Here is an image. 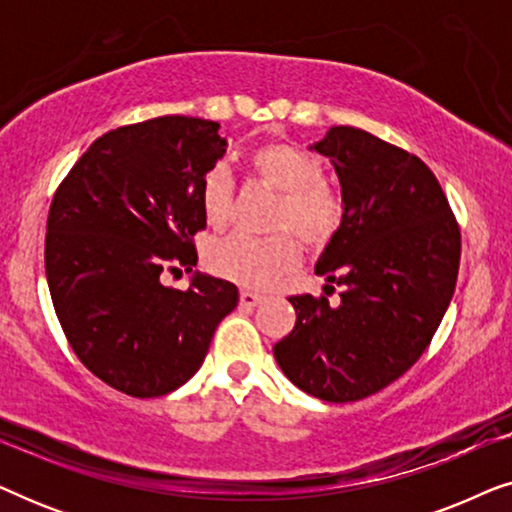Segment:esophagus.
Returning <instances> with one entry per match:
<instances>
[{
	"instance_id": "34e87169",
	"label": "esophagus",
	"mask_w": 512,
	"mask_h": 512,
	"mask_svg": "<svg viewBox=\"0 0 512 512\" xmlns=\"http://www.w3.org/2000/svg\"><path fill=\"white\" fill-rule=\"evenodd\" d=\"M263 296H258V293L254 291H240V305L242 307H256L258 303H261Z\"/></svg>"
}]
</instances>
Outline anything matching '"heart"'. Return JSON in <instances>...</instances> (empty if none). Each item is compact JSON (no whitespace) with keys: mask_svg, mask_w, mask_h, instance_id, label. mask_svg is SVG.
Segmentation results:
<instances>
[{"mask_svg":"<svg viewBox=\"0 0 512 512\" xmlns=\"http://www.w3.org/2000/svg\"><path fill=\"white\" fill-rule=\"evenodd\" d=\"M254 177L263 186L282 193L272 214V237L228 235L214 240L205 251L207 268L216 277L244 289H268L298 265V242L321 249L333 240L345 219L342 198L326 186L324 167L317 158L293 144H265L249 158ZM233 177L223 165H214L200 181V209L207 226H226L233 214ZM293 232L292 236L288 233Z\"/></svg>","mask_w":512,"mask_h":512,"instance_id":"b5f03b06","label":"heart"}]
</instances>
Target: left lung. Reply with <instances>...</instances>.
<instances>
[{"label":"left lung","instance_id":"obj_1","mask_svg":"<svg viewBox=\"0 0 512 512\" xmlns=\"http://www.w3.org/2000/svg\"><path fill=\"white\" fill-rule=\"evenodd\" d=\"M331 160L345 219L314 272L340 286L291 296L296 326L272 352L284 375L328 403L361 401L429 347L457 284L461 235L438 179L412 153L335 125L310 146Z\"/></svg>","mask_w":512,"mask_h":512}]
</instances>
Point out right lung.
Returning <instances> with one entry per match:
<instances>
[{
	"label": "right lung",
	"instance_id": "add662e5",
	"mask_svg": "<svg viewBox=\"0 0 512 512\" xmlns=\"http://www.w3.org/2000/svg\"><path fill=\"white\" fill-rule=\"evenodd\" d=\"M228 142L219 123L160 116L97 137L53 195L46 279L74 354L135 398L179 389L205 361L237 286L202 272L186 291L163 272H191L207 226L200 181Z\"/></svg>",
	"mask_w": 512,
	"mask_h": 512
}]
</instances>
